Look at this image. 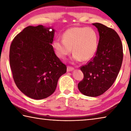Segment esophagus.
I'll use <instances>...</instances> for the list:
<instances>
[{"mask_svg":"<svg viewBox=\"0 0 131 131\" xmlns=\"http://www.w3.org/2000/svg\"><path fill=\"white\" fill-rule=\"evenodd\" d=\"M74 70V68L73 67H71V66H68L67 67V72H70V71H72Z\"/></svg>","mask_w":131,"mask_h":131,"instance_id":"34e87169","label":"esophagus"}]
</instances>
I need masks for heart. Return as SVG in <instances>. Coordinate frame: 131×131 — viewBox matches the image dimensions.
I'll list each match as a JSON object with an SVG mask.
<instances>
[{"label": "heart", "instance_id": "1", "mask_svg": "<svg viewBox=\"0 0 131 131\" xmlns=\"http://www.w3.org/2000/svg\"><path fill=\"white\" fill-rule=\"evenodd\" d=\"M62 37L63 39H55L52 43L55 54L60 58H65L72 49L73 60L86 61L91 59L96 52L98 35L92 28H70L63 33Z\"/></svg>", "mask_w": 131, "mask_h": 131}]
</instances>
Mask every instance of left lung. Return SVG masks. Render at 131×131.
<instances>
[{
  "label": "left lung",
  "instance_id": "8db88e82",
  "mask_svg": "<svg viewBox=\"0 0 131 131\" xmlns=\"http://www.w3.org/2000/svg\"><path fill=\"white\" fill-rule=\"evenodd\" d=\"M92 25L99 32L98 46L95 57L80 68L84 78L78 88L84 95L95 97L105 92L116 80L123 62V49L114 29L100 23Z\"/></svg>",
  "mask_w": 131,
  "mask_h": 131
}]
</instances>
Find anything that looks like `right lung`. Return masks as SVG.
<instances>
[{
	"label": "right lung",
	"instance_id": "1",
	"mask_svg": "<svg viewBox=\"0 0 131 131\" xmlns=\"http://www.w3.org/2000/svg\"><path fill=\"white\" fill-rule=\"evenodd\" d=\"M55 30L43 25L29 26L13 39L10 65L17 87L26 96L42 99L50 96L66 66L55 55L51 44Z\"/></svg>",
	"mask_w": 131,
	"mask_h": 131
}]
</instances>
